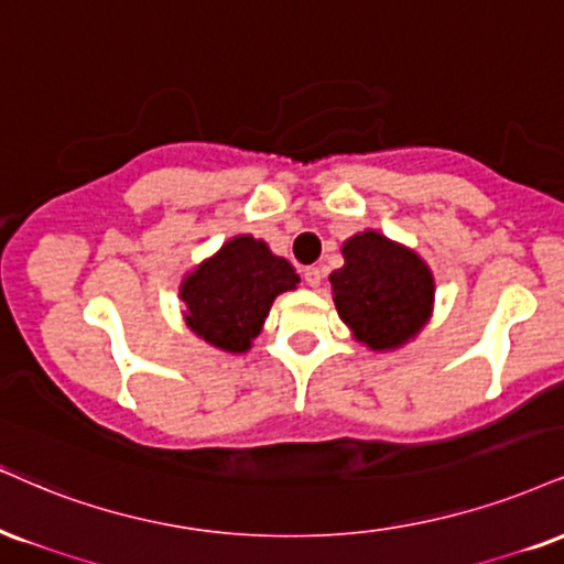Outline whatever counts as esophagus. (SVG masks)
<instances>
[{
  "mask_svg": "<svg viewBox=\"0 0 564 564\" xmlns=\"http://www.w3.org/2000/svg\"><path fill=\"white\" fill-rule=\"evenodd\" d=\"M302 278H304V283H307L310 289H317V286H321V281H323V270L312 264V268H304Z\"/></svg>",
  "mask_w": 564,
  "mask_h": 564,
  "instance_id": "obj_1",
  "label": "esophagus"
}]
</instances>
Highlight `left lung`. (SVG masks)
I'll list each match as a JSON object with an SVG mask.
<instances>
[{
	"label": "left lung",
	"instance_id": "obj_1",
	"mask_svg": "<svg viewBox=\"0 0 564 564\" xmlns=\"http://www.w3.org/2000/svg\"><path fill=\"white\" fill-rule=\"evenodd\" d=\"M344 268L330 273L341 321L372 349H393L423 328L433 304V275L410 249L376 230L344 243Z\"/></svg>",
	"mask_w": 564,
	"mask_h": 564
}]
</instances>
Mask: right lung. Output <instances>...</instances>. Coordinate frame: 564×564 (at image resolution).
I'll use <instances>...</instances> for the list:
<instances>
[{
	"label": "right lung",
	"mask_w": 564,
	"mask_h": 564,
	"mask_svg": "<svg viewBox=\"0 0 564 564\" xmlns=\"http://www.w3.org/2000/svg\"><path fill=\"white\" fill-rule=\"evenodd\" d=\"M296 283V270L270 252L268 243L236 236L183 281L186 323L217 349L247 351L275 296Z\"/></svg>",
	"instance_id": "obj_1"
}]
</instances>
